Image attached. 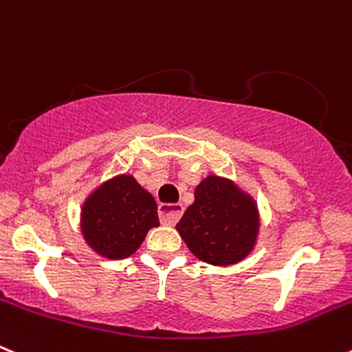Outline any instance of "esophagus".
I'll use <instances>...</instances> for the list:
<instances>
[{"label":"esophagus","mask_w":352,"mask_h":352,"mask_svg":"<svg viewBox=\"0 0 352 352\" xmlns=\"http://www.w3.org/2000/svg\"><path fill=\"white\" fill-rule=\"evenodd\" d=\"M158 214H160L162 223L174 226L183 214V204H160L158 206Z\"/></svg>","instance_id":"obj_1"}]
</instances>
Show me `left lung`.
Wrapping results in <instances>:
<instances>
[{"instance_id": "obj_1", "label": "left lung", "mask_w": 352, "mask_h": 352, "mask_svg": "<svg viewBox=\"0 0 352 352\" xmlns=\"http://www.w3.org/2000/svg\"><path fill=\"white\" fill-rule=\"evenodd\" d=\"M256 199L231 179L210 174L195 186L176 231L197 259L231 266L250 256L259 236Z\"/></svg>"}]
</instances>
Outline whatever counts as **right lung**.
<instances>
[{
  "instance_id": "1",
  "label": "right lung",
  "mask_w": 352,
  "mask_h": 352,
  "mask_svg": "<svg viewBox=\"0 0 352 352\" xmlns=\"http://www.w3.org/2000/svg\"><path fill=\"white\" fill-rule=\"evenodd\" d=\"M153 195L132 174H118L98 185L80 208V232L95 254L126 259L138 252L149 229L160 226Z\"/></svg>"
}]
</instances>
